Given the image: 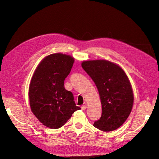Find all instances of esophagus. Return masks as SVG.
Here are the masks:
<instances>
[{
	"instance_id": "obj_1",
	"label": "esophagus",
	"mask_w": 159,
	"mask_h": 159,
	"mask_svg": "<svg viewBox=\"0 0 159 159\" xmlns=\"http://www.w3.org/2000/svg\"><path fill=\"white\" fill-rule=\"evenodd\" d=\"M81 109L84 111V110L86 109V108H87V106H86V105H82V106L81 107Z\"/></svg>"
}]
</instances>
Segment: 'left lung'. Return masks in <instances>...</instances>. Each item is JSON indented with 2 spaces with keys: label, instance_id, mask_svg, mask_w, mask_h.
I'll return each instance as SVG.
<instances>
[{
  "label": "left lung",
  "instance_id": "1",
  "mask_svg": "<svg viewBox=\"0 0 159 159\" xmlns=\"http://www.w3.org/2000/svg\"><path fill=\"white\" fill-rule=\"evenodd\" d=\"M81 67L94 81L102 103V117L93 126L105 132L116 130L126 121L133 106L128 76L121 66L105 60L83 61Z\"/></svg>",
  "mask_w": 159,
  "mask_h": 159
}]
</instances>
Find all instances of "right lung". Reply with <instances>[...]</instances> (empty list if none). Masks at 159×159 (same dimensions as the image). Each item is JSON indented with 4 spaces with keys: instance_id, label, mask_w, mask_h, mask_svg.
Wrapping results in <instances>:
<instances>
[{
    "instance_id": "obj_1",
    "label": "right lung",
    "mask_w": 159,
    "mask_h": 159,
    "mask_svg": "<svg viewBox=\"0 0 159 159\" xmlns=\"http://www.w3.org/2000/svg\"><path fill=\"white\" fill-rule=\"evenodd\" d=\"M74 57L61 53L46 56L36 67L30 80L28 98L32 113L44 126L62 127L75 111L74 95L64 87Z\"/></svg>"
}]
</instances>
